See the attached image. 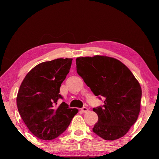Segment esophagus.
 Segmentation results:
<instances>
[{"label":"esophagus","mask_w":159,"mask_h":159,"mask_svg":"<svg viewBox=\"0 0 159 159\" xmlns=\"http://www.w3.org/2000/svg\"><path fill=\"white\" fill-rule=\"evenodd\" d=\"M81 111L83 112V113H85L88 111V109L87 108V107H83V108L81 109Z\"/></svg>","instance_id":"obj_1"}]
</instances>
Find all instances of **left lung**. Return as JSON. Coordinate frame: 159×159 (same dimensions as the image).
I'll list each match as a JSON object with an SVG mask.
<instances>
[{"mask_svg":"<svg viewBox=\"0 0 159 159\" xmlns=\"http://www.w3.org/2000/svg\"><path fill=\"white\" fill-rule=\"evenodd\" d=\"M79 76L96 96L105 99L93 109L98 116L93 130L105 140H115L128 133L140 111L141 86L127 66L108 56L79 57Z\"/></svg>","mask_w":159,"mask_h":159,"instance_id":"8db88e82","label":"left lung"}]
</instances>
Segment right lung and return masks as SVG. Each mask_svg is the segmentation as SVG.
<instances>
[{
  "instance_id": "add662e5",
  "label": "right lung",
  "mask_w": 159,
  "mask_h": 159,
  "mask_svg": "<svg viewBox=\"0 0 159 159\" xmlns=\"http://www.w3.org/2000/svg\"><path fill=\"white\" fill-rule=\"evenodd\" d=\"M71 58L44 61L34 66L21 82L17 96L19 113L36 138L52 140L65 131L79 110L62 102L55 105L61 83L71 66Z\"/></svg>"
}]
</instances>
